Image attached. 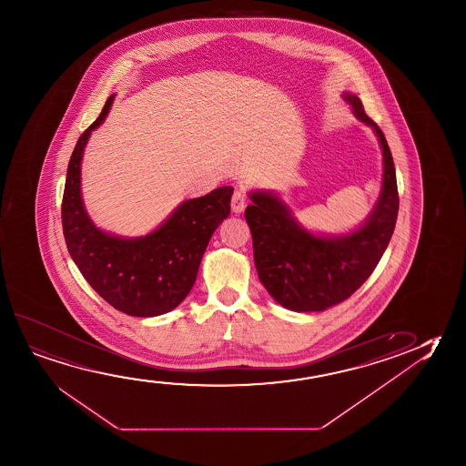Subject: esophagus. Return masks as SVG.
<instances>
[{
	"mask_svg": "<svg viewBox=\"0 0 466 466\" xmlns=\"http://www.w3.org/2000/svg\"><path fill=\"white\" fill-rule=\"evenodd\" d=\"M247 194H245L242 188H237L234 195H232V201H230V205H232V211L234 213H242L244 211L245 207H247Z\"/></svg>",
	"mask_w": 466,
	"mask_h": 466,
	"instance_id": "1",
	"label": "esophagus"
}]
</instances>
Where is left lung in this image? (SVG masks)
<instances>
[{
  "label": "left lung",
  "mask_w": 466,
  "mask_h": 466,
  "mask_svg": "<svg viewBox=\"0 0 466 466\" xmlns=\"http://www.w3.org/2000/svg\"><path fill=\"white\" fill-rule=\"evenodd\" d=\"M345 100L374 129L384 157L382 192L365 224L349 236L316 237L266 192L250 194L253 203L245 209L259 280L274 300L292 311H322L347 300L371 276L394 234L399 190L392 153L359 96L345 94Z\"/></svg>",
  "instance_id": "left-lung-1"
}]
</instances>
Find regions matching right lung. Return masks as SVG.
Listing matches in <instances>:
<instances>
[{"label":"right lung","mask_w":466,"mask_h":466,"mask_svg":"<svg viewBox=\"0 0 466 466\" xmlns=\"http://www.w3.org/2000/svg\"><path fill=\"white\" fill-rule=\"evenodd\" d=\"M113 100L111 95L72 151L61 203L66 245L86 282L111 307L138 318L163 315L194 287L208 242L229 216L234 188L221 187L184 201L150 236L121 238L95 228L80 197V161L90 132L106 117Z\"/></svg>","instance_id":"add662e5"}]
</instances>
